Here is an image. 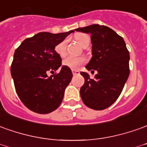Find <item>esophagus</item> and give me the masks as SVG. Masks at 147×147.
Wrapping results in <instances>:
<instances>
[{
	"instance_id": "34e87169",
	"label": "esophagus",
	"mask_w": 147,
	"mask_h": 147,
	"mask_svg": "<svg viewBox=\"0 0 147 147\" xmlns=\"http://www.w3.org/2000/svg\"><path fill=\"white\" fill-rule=\"evenodd\" d=\"M72 74H73V76H78V75H80V71H79L76 70H72Z\"/></svg>"
}]
</instances>
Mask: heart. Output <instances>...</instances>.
<instances>
[{
	"label": "heart",
	"mask_w": 147,
	"mask_h": 147,
	"mask_svg": "<svg viewBox=\"0 0 147 147\" xmlns=\"http://www.w3.org/2000/svg\"><path fill=\"white\" fill-rule=\"evenodd\" d=\"M76 39L77 42L83 47L87 44H89V42H90V37L86 34L78 35ZM66 48L67 41L66 40H64L59 42V44L56 45L55 48V51L60 57H64L67 55ZM85 62H86V59L83 56H80V57L68 56L63 60V64L65 67H67L72 70H76V69H78L79 67Z\"/></svg>",
	"instance_id": "1"
}]
</instances>
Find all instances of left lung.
I'll return each mask as SVG.
<instances>
[{
    "label": "left lung",
    "mask_w": 147,
    "mask_h": 147,
    "mask_svg": "<svg viewBox=\"0 0 147 147\" xmlns=\"http://www.w3.org/2000/svg\"><path fill=\"white\" fill-rule=\"evenodd\" d=\"M75 30L91 35L92 57L86 68L98 72L94 79L80 72L84 78L81 98L89 108L104 110L116 101L128 79L129 51L123 38L107 26L91 24Z\"/></svg>",
    "instance_id": "8db88e82"
}]
</instances>
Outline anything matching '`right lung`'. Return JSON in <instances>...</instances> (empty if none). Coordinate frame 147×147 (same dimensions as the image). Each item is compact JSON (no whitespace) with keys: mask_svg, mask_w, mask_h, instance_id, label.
Masks as SVG:
<instances>
[{"mask_svg":"<svg viewBox=\"0 0 147 147\" xmlns=\"http://www.w3.org/2000/svg\"><path fill=\"white\" fill-rule=\"evenodd\" d=\"M74 30L53 34L39 32L25 39L16 49L11 65L16 94L24 105L38 114H49L60 105L64 91L72 78L69 67L61 66V57L56 46Z\"/></svg>","mask_w":147,"mask_h":147,"instance_id":"right-lung-1","label":"right lung"}]
</instances>
